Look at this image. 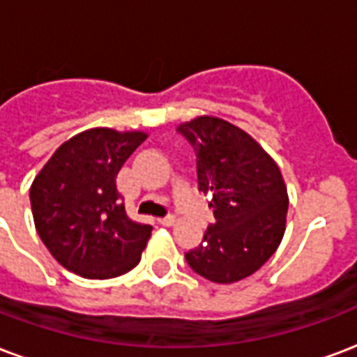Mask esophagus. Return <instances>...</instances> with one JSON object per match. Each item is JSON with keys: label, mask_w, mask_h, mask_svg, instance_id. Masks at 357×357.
<instances>
[{"label": "esophagus", "mask_w": 357, "mask_h": 357, "mask_svg": "<svg viewBox=\"0 0 357 357\" xmlns=\"http://www.w3.org/2000/svg\"><path fill=\"white\" fill-rule=\"evenodd\" d=\"M176 221H178V219H176V215H166V218L158 219V223L165 227H172L174 223H176Z\"/></svg>", "instance_id": "obj_1"}]
</instances>
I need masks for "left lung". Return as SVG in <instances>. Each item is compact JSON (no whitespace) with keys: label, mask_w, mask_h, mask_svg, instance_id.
Returning a JSON list of instances; mask_svg holds the SVG:
<instances>
[{"label":"left lung","mask_w":357,"mask_h":357,"mask_svg":"<svg viewBox=\"0 0 357 357\" xmlns=\"http://www.w3.org/2000/svg\"><path fill=\"white\" fill-rule=\"evenodd\" d=\"M197 155L199 191L210 192L215 223L185 253L192 271L232 284L259 271L286 231L287 189L278 165L238 126L197 117L178 126Z\"/></svg>","instance_id":"obj_1"}]
</instances>
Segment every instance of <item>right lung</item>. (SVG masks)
Returning a JSON list of instances; mask_svg holds the SVG:
<instances>
[{
  "instance_id": "add662e5",
  "label": "right lung",
  "mask_w": 357,
  "mask_h": 357,
  "mask_svg": "<svg viewBox=\"0 0 357 357\" xmlns=\"http://www.w3.org/2000/svg\"><path fill=\"white\" fill-rule=\"evenodd\" d=\"M147 134L84 130L58 147L30 189L39 238L60 265L83 278L107 280L142 259L153 227L126 215L117 174Z\"/></svg>"
}]
</instances>
